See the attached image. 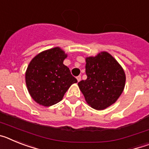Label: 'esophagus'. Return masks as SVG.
I'll list each match as a JSON object with an SVG mask.
<instances>
[{
	"label": "esophagus",
	"instance_id": "34e87169",
	"mask_svg": "<svg viewBox=\"0 0 149 149\" xmlns=\"http://www.w3.org/2000/svg\"><path fill=\"white\" fill-rule=\"evenodd\" d=\"M77 81H81V75H79V76H77Z\"/></svg>",
	"mask_w": 149,
	"mask_h": 149
}]
</instances>
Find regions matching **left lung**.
<instances>
[{
	"label": "left lung",
	"mask_w": 149,
	"mask_h": 149,
	"mask_svg": "<svg viewBox=\"0 0 149 149\" xmlns=\"http://www.w3.org/2000/svg\"><path fill=\"white\" fill-rule=\"evenodd\" d=\"M87 78L78 83L88 104L98 110L114 104L125 85V74L119 63L107 52L86 58Z\"/></svg>",
	"instance_id": "8db88e82"
}]
</instances>
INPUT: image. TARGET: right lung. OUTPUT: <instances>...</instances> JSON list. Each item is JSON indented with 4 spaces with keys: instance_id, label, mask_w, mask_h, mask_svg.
Listing matches in <instances>:
<instances>
[{
    "instance_id": "1",
    "label": "right lung",
    "mask_w": 149,
    "mask_h": 149,
    "mask_svg": "<svg viewBox=\"0 0 149 149\" xmlns=\"http://www.w3.org/2000/svg\"><path fill=\"white\" fill-rule=\"evenodd\" d=\"M66 57L65 52L56 47L39 53L29 63L26 85L36 103L45 107L58 103L71 85L77 82L63 64Z\"/></svg>"
}]
</instances>
